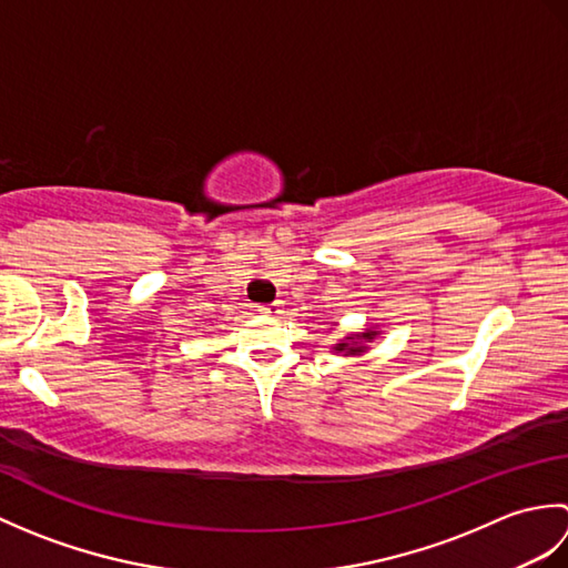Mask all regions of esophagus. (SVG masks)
I'll return each mask as SVG.
<instances>
[{"instance_id":"obj_1","label":"esophagus","mask_w":568,"mask_h":568,"mask_svg":"<svg viewBox=\"0 0 568 568\" xmlns=\"http://www.w3.org/2000/svg\"><path fill=\"white\" fill-rule=\"evenodd\" d=\"M258 312H263L265 317H277L283 315V303H273V305H261Z\"/></svg>"}]
</instances>
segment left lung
Wrapping results in <instances>:
<instances>
[{
    "label": "left lung",
    "instance_id": "left-lung-1",
    "mask_svg": "<svg viewBox=\"0 0 568 568\" xmlns=\"http://www.w3.org/2000/svg\"><path fill=\"white\" fill-rule=\"evenodd\" d=\"M381 332H376V327L373 329H366V332H354V334H346L344 339L336 342L332 346L334 354H342V356H364L368 352V342L376 339Z\"/></svg>",
    "mask_w": 568,
    "mask_h": 568
}]
</instances>
